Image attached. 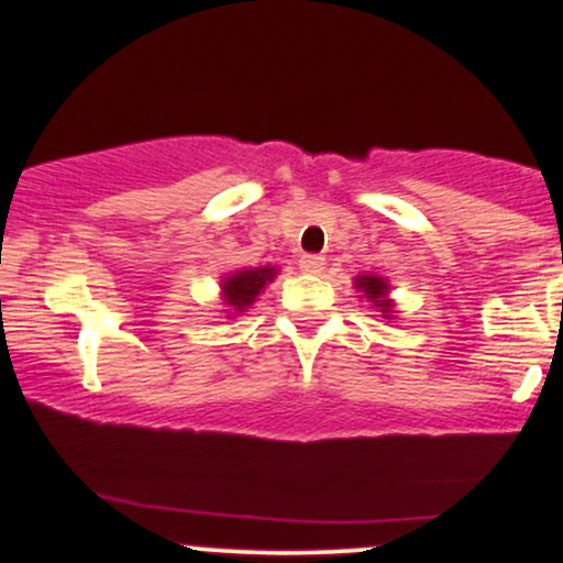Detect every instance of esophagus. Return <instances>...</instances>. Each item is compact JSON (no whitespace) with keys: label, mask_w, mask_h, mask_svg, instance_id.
<instances>
[{"label":"esophagus","mask_w":563,"mask_h":563,"mask_svg":"<svg viewBox=\"0 0 563 563\" xmlns=\"http://www.w3.org/2000/svg\"><path fill=\"white\" fill-rule=\"evenodd\" d=\"M299 267H301V273L318 275V273H322V269H325V256H320V254H303L301 260H299Z\"/></svg>","instance_id":"esophagus-1"}]
</instances>
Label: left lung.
Instances as JSON below:
<instances>
[{"mask_svg": "<svg viewBox=\"0 0 563 563\" xmlns=\"http://www.w3.org/2000/svg\"><path fill=\"white\" fill-rule=\"evenodd\" d=\"M357 288H363V290H365V296H371V299L376 301V307H380V312H389L391 303L384 299V294H386V283L380 280V277H373V275L357 277Z\"/></svg>", "mask_w": 563, "mask_h": 563, "instance_id": "left-lung-1", "label": "left lung"}]
</instances>
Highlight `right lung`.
Listing matches in <instances>:
<instances>
[{
    "label": "right lung",
    "mask_w": 563,
    "mask_h": 563,
    "mask_svg": "<svg viewBox=\"0 0 563 563\" xmlns=\"http://www.w3.org/2000/svg\"><path fill=\"white\" fill-rule=\"evenodd\" d=\"M273 277H275L273 267L245 269V273L230 275L228 280H224V299H228L230 307L241 309V312H243V309L249 307V303L254 301L256 296H260V290L267 286Z\"/></svg>",
    "instance_id": "1"
}]
</instances>
